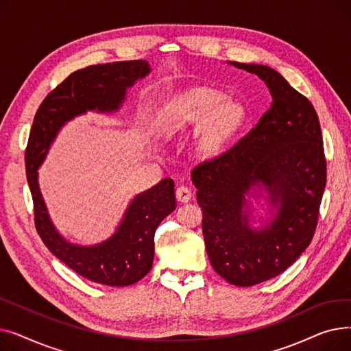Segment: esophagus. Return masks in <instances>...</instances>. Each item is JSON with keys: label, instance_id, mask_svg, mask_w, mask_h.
Listing matches in <instances>:
<instances>
[{"label": "esophagus", "instance_id": "esophagus-1", "mask_svg": "<svg viewBox=\"0 0 351 351\" xmlns=\"http://www.w3.org/2000/svg\"><path fill=\"white\" fill-rule=\"evenodd\" d=\"M175 196H176V200L180 202V204H186V202H189L192 197V192L186 186H179L176 188Z\"/></svg>", "mask_w": 351, "mask_h": 351}]
</instances>
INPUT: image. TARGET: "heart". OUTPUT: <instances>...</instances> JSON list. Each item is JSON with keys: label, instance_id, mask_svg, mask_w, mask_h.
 <instances>
[{"label": "heart", "instance_id": "1", "mask_svg": "<svg viewBox=\"0 0 351 351\" xmlns=\"http://www.w3.org/2000/svg\"><path fill=\"white\" fill-rule=\"evenodd\" d=\"M243 106L225 98L223 92L209 86L192 88L178 98L169 131H182L199 123L197 151L204 158H216L233 141L245 122Z\"/></svg>", "mask_w": 351, "mask_h": 351}]
</instances>
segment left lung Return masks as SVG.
I'll return each instance as SVG.
<instances>
[{"mask_svg":"<svg viewBox=\"0 0 351 351\" xmlns=\"http://www.w3.org/2000/svg\"><path fill=\"white\" fill-rule=\"evenodd\" d=\"M233 65L266 82L271 105L230 149L196 165L192 182L204 212L202 229L212 267L228 283L249 287L285 271L310 245L327 163L311 102L270 66ZM259 182L281 208L269 228L254 232L241 209L244 193Z\"/></svg>","mask_w":351,"mask_h":351,"instance_id":"left-lung-1","label":"left lung"}]
</instances>
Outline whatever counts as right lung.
Returning a JSON list of instances; mask_svg holds the SVG:
<instances>
[{"label":"right lung","instance_id":"obj_1","mask_svg":"<svg viewBox=\"0 0 351 351\" xmlns=\"http://www.w3.org/2000/svg\"><path fill=\"white\" fill-rule=\"evenodd\" d=\"M147 72L149 65L142 60L98 64L72 72L41 102L25 147L34 222L44 245L85 279L106 286L134 285L152 269L156 228L176 205L173 180L166 178L152 189L138 195L109 241L98 246L80 247L66 243L55 232L36 182V169L65 121L92 109L106 112L118 109L126 88Z\"/></svg>","mask_w":351,"mask_h":351}]
</instances>
